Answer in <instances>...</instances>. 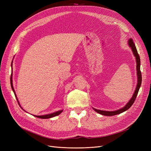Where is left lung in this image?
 Listing matches in <instances>:
<instances>
[{"label":"left lung","instance_id":"8db88e82","mask_svg":"<svg viewBox=\"0 0 151 151\" xmlns=\"http://www.w3.org/2000/svg\"><path fill=\"white\" fill-rule=\"evenodd\" d=\"M128 44H129V47L131 48L132 51L134 53V55L135 57L136 63H137L136 69H137V79L138 80H137V84L135 90L134 91V93L133 96H132V98L129 100V101L127 103L125 106L120 109H118V110L113 111H107L99 110V109L93 108L95 111H96L97 113L101 114V115H103L104 116H113V115H118V114H120L123 112L125 111L126 110H127L128 109H129L132 106V104H134L135 100L136 99L137 96V94L139 93V91L141 83H142V74H141V72H140V57H139V55L138 54L137 50V48L135 47V45L133 42V40L130 38L128 40Z\"/></svg>","mask_w":151,"mask_h":151}]
</instances>
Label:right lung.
Here are the masks:
<instances>
[{
	"label": "right lung",
	"instance_id": "right-lung-1",
	"mask_svg": "<svg viewBox=\"0 0 151 151\" xmlns=\"http://www.w3.org/2000/svg\"><path fill=\"white\" fill-rule=\"evenodd\" d=\"M11 66H12V65H11ZM12 74H11V88H12V91H13L14 93V94H15V96H16V99H17V102H18V104H19V105H20V104H19V101H18V99H17V98L16 94V93H15V91H14V88H13V85H12ZM62 111H63V110H60V111H56V112H54V113H53L48 114V115H41V116L34 115V116H36V117H37V118H42V119H47V118H52V117L56 116H57V115H60V114Z\"/></svg>",
	"mask_w": 151,
	"mask_h": 151
}]
</instances>
